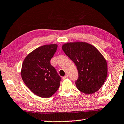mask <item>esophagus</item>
<instances>
[{"mask_svg": "<svg viewBox=\"0 0 124 124\" xmlns=\"http://www.w3.org/2000/svg\"><path fill=\"white\" fill-rule=\"evenodd\" d=\"M68 78V75H66L65 76H64V77H63V80H66V79H67V78Z\"/></svg>", "mask_w": 124, "mask_h": 124, "instance_id": "34e87169", "label": "esophagus"}]
</instances>
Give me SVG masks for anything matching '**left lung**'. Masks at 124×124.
I'll list each match as a JSON object with an SVG mask.
<instances>
[{
  "label": "left lung",
  "instance_id": "1",
  "mask_svg": "<svg viewBox=\"0 0 124 124\" xmlns=\"http://www.w3.org/2000/svg\"><path fill=\"white\" fill-rule=\"evenodd\" d=\"M62 48L77 67L78 78L75 83L78 90L86 94L97 91L108 75V64L102 54L93 46L84 42H68Z\"/></svg>",
  "mask_w": 124,
  "mask_h": 124
}]
</instances>
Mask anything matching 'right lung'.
Instances as JSON below:
<instances>
[{
	"instance_id": "right-lung-1",
	"label": "right lung",
	"mask_w": 124,
	"mask_h": 124,
	"mask_svg": "<svg viewBox=\"0 0 124 124\" xmlns=\"http://www.w3.org/2000/svg\"><path fill=\"white\" fill-rule=\"evenodd\" d=\"M57 49L56 44L40 46L29 53L22 64V80L38 96L50 97L60 87L61 78L50 63Z\"/></svg>"
}]
</instances>
